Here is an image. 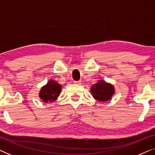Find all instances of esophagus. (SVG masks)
<instances>
[{
	"label": "esophagus",
	"instance_id": "obj_1",
	"mask_svg": "<svg viewBox=\"0 0 155 155\" xmlns=\"http://www.w3.org/2000/svg\"><path fill=\"white\" fill-rule=\"evenodd\" d=\"M74 83L76 84H81V81H74Z\"/></svg>",
	"mask_w": 155,
	"mask_h": 155
}]
</instances>
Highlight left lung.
Masks as SVG:
<instances>
[{"instance_id": "8db88e82", "label": "left lung", "mask_w": 155, "mask_h": 155, "mask_svg": "<svg viewBox=\"0 0 155 155\" xmlns=\"http://www.w3.org/2000/svg\"><path fill=\"white\" fill-rule=\"evenodd\" d=\"M115 89L111 84L107 83L104 80H99L91 87V92L94 98L99 101H106L111 99Z\"/></svg>"}]
</instances>
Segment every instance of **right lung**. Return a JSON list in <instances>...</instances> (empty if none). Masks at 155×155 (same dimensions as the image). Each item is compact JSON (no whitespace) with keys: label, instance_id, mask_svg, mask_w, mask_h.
<instances>
[{"label":"right lung","instance_id":"right-lung-1","mask_svg":"<svg viewBox=\"0 0 155 155\" xmlns=\"http://www.w3.org/2000/svg\"><path fill=\"white\" fill-rule=\"evenodd\" d=\"M62 87L55 80H49L39 92V98L44 102H52L56 100L61 92Z\"/></svg>","mask_w":155,"mask_h":155}]
</instances>
